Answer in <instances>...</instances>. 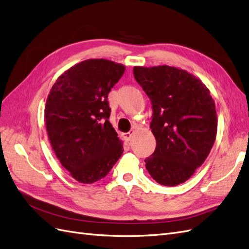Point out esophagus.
Segmentation results:
<instances>
[{
	"label": "esophagus",
	"mask_w": 249,
	"mask_h": 249,
	"mask_svg": "<svg viewBox=\"0 0 249 249\" xmlns=\"http://www.w3.org/2000/svg\"><path fill=\"white\" fill-rule=\"evenodd\" d=\"M133 134H134V131L132 132H129V133H124V137L126 141H131V139L133 138Z\"/></svg>",
	"instance_id": "obj_1"
}]
</instances>
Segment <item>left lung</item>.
<instances>
[{
  "label": "left lung",
  "instance_id": "8db88e82",
  "mask_svg": "<svg viewBox=\"0 0 249 249\" xmlns=\"http://www.w3.org/2000/svg\"><path fill=\"white\" fill-rule=\"evenodd\" d=\"M133 72L153 108L156 149L144 160L145 167L161 185L182 184L205 162L216 139L217 115L210 90L177 67L135 66Z\"/></svg>",
  "mask_w": 249,
  "mask_h": 249
}]
</instances>
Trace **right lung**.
I'll return each instance as SVG.
<instances>
[{
  "mask_svg": "<svg viewBox=\"0 0 249 249\" xmlns=\"http://www.w3.org/2000/svg\"><path fill=\"white\" fill-rule=\"evenodd\" d=\"M124 72V65L109 60H85L61 74L48 96L44 116L51 145L80 183L102 179L123 155L109 122L108 94Z\"/></svg>",
  "mask_w": 249,
  "mask_h": 249,
  "instance_id": "right-lung-1",
  "label": "right lung"
}]
</instances>
